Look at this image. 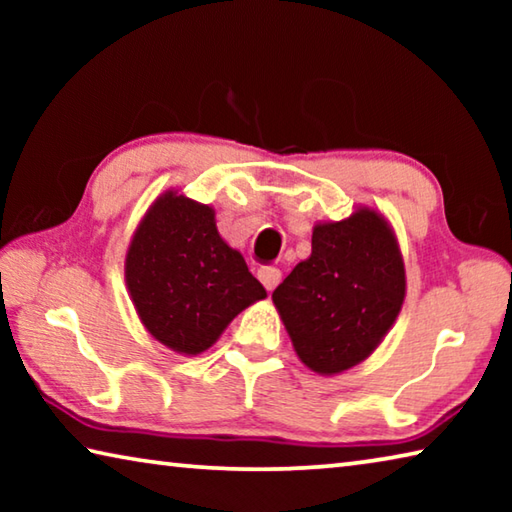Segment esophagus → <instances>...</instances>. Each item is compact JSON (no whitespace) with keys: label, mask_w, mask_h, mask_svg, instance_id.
<instances>
[{"label":"esophagus","mask_w":512,"mask_h":512,"mask_svg":"<svg viewBox=\"0 0 512 512\" xmlns=\"http://www.w3.org/2000/svg\"><path fill=\"white\" fill-rule=\"evenodd\" d=\"M257 277L266 287V291H273L277 287V282L282 280V271L277 266H259Z\"/></svg>","instance_id":"1"}]
</instances>
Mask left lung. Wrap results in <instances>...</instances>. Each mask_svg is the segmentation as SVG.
I'll use <instances>...</instances> for the list:
<instances>
[{
    "label": "left lung",
    "instance_id": "left-lung-1",
    "mask_svg": "<svg viewBox=\"0 0 512 512\" xmlns=\"http://www.w3.org/2000/svg\"><path fill=\"white\" fill-rule=\"evenodd\" d=\"M404 264L388 223L372 210L320 223L311 257L273 291L298 357L320 375L357 366L377 348L404 302Z\"/></svg>",
    "mask_w": 512,
    "mask_h": 512
}]
</instances>
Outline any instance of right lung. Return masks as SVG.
Masks as SVG:
<instances>
[{"label":"right lung","instance_id":"right-lung-1","mask_svg":"<svg viewBox=\"0 0 512 512\" xmlns=\"http://www.w3.org/2000/svg\"><path fill=\"white\" fill-rule=\"evenodd\" d=\"M126 284L144 327L167 348H210L239 311L266 298L212 207L173 192L153 203L126 255Z\"/></svg>","mask_w":512,"mask_h":512}]
</instances>
